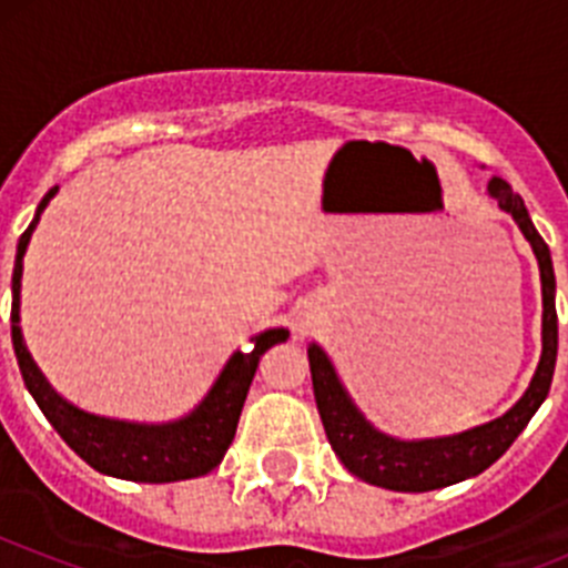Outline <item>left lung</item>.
Returning <instances> with one entry per match:
<instances>
[{
  "label": "left lung",
  "instance_id": "obj_1",
  "mask_svg": "<svg viewBox=\"0 0 568 568\" xmlns=\"http://www.w3.org/2000/svg\"><path fill=\"white\" fill-rule=\"evenodd\" d=\"M489 193L495 195L498 207L518 222L538 255L540 284H544V355H540L538 373L531 378L524 398L511 406L504 418L469 429V433L453 435V438L406 444V440L386 438L366 424L364 415L344 393L329 358L313 344L307 355L324 433H327L329 446L335 449L341 464L366 484L395 491H433L440 486L475 478L515 444V438L524 433L531 415L538 413V406L549 395L555 361H558V310H555V270H551L549 244L540 239L524 199L511 190L509 182L495 175L489 182Z\"/></svg>",
  "mask_w": 568,
  "mask_h": 568
}]
</instances>
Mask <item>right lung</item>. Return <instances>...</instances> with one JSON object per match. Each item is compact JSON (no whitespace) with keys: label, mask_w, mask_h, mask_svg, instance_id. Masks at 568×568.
Listing matches in <instances>:
<instances>
[{"label":"right lung","mask_w":568,"mask_h":568,"mask_svg":"<svg viewBox=\"0 0 568 568\" xmlns=\"http://www.w3.org/2000/svg\"><path fill=\"white\" fill-rule=\"evenodd\" d=\"M59 187H50L48 195L39 202L37 219L28 224V230L19 239L17 264H13V307H10V338L17 349L19 369H22L24 386L44 413V418L53 424L64 444L73 449L82 460H88L97 471L113 475V478L139 480V484H170V480H187L207 475L210 469L222 464L227 446L235 438V426L241 418V406L250 393L253 375L258 369V358L278 341H287V329H267L255 335L253 353H235L227 361L224 373L213 384L207 398L199 404L193 415L184 420L164 426H139L124 424V420H110L88 415L77 406L64 404L42 373L37 369L30 353L22 344V329H19V287H22V255L28 250V241L39 222V213L48 207V202L57 195Z\"/></svg>","instance_id":"obj_1"}]
</instances>
